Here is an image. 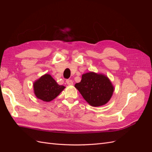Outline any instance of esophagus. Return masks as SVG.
Here are the masks:
<instances>
[{"mask_svg":"<svg viewBox=\"0 0 152 152\" xmlns=\"http://www.w3.org/2000/svg\"><path fill=\"white\" fill-rule=\"evenodd\" d=\"M66 84L68 85V86H72V85H73V81L72 80H66Z\"/></svg>","mask_w":152,"mask_h":152,"instance_id":"1","label":"esophagus"}]
</instances>
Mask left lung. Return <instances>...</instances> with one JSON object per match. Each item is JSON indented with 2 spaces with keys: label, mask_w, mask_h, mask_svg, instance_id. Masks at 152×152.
<instances>
[{
  "label": "left lung",
  "mask_w": 152,
  "mask_h": 152,
  "mask_svg": "<svg viewBox=\"0 0 152 152\" xmlns=\"http://www.w3.org/2000/svg\"><path fill=\"white\" fill-rule=\"evenodd\" d=\"M75 87L82 97L93 107H100L111 99L114 87L108 78L103 74L88 72L82 75V80Z\"/></svg>",
  "instance_id": "left-lung-1"
}]
</instances>
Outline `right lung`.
<instances>
[{"label": "right lung", "instance_id": "add662e5", "mask_svg": "<svg viewBox=\"0 0 152 152\" xmlns=\"http://www.w3.org/2000/svg\"><path fill=\"white\" fill-rule=\"evenodd\" d=\"M65 88V86L59 85L49 74L42 75L34 83L36 97L46 102L56 98Z\"/></svg>", "mask_w": 152, "mask_h": 152}]
</instances>
